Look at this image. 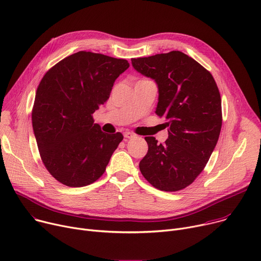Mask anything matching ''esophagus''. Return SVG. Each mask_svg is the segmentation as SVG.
Masks as SVG:
<instances>
[{
	"label": "esophagus",
	"instance_id": "34e87169",
	"mask_svg": "<svg viewBox=\"0 0 261 261\" xmlns=\"http://www.w3.org/2000/svg\"><path fill=\"white\" fill-rule=\"evenodd\" d=\"M124 136L126 137V138H128V139H130V138H133V137H135V134L133 133V132H130V131H127V132H125L124 133Z\"/></svg>",
	"mask_w": 261,
	"mask_h": 261
}]
</instances>
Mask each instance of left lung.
<instances>
[{
    "label": "left lung",
    "instance_id": "obj_1",
    "mask_svg": "<svg viewBox=\"0 0 261 261\" xmlns=\"http://www.w3.org/2000/svg\"><path fill=\"white\" fill-rule=\"evenodd\" d=\"M131 61L137 72L156 81V114L169 127L163 144L145 137L149 150L139 170L155 188L181 191L201 174L218 143L223 121L218 85L209 70L180 51Z\"/></svg>",
    "mask_w": 261,
    "mask_h": 261
}]
</instances>
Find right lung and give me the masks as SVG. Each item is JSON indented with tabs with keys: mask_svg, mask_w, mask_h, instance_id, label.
<instances>
[{
	"mask_svg": "<svg viewBox=\"0 0 261 261\" xmlns=\"http://www.w3.org/2000/svg\"><path fill=\"white\" fill-rule=\"evenodd\" d=\"M130 66L126 59L80 51L42 77L32 108L40 158L60 183L81 187L96 182L124 136L107 134L92 113L109 98L115 79Z\"/></svg>",
	"mask_w": 261,
	"mask_h": 261,
	"instance_id": "1",
	"label": "right lung"
}]
</instances>
